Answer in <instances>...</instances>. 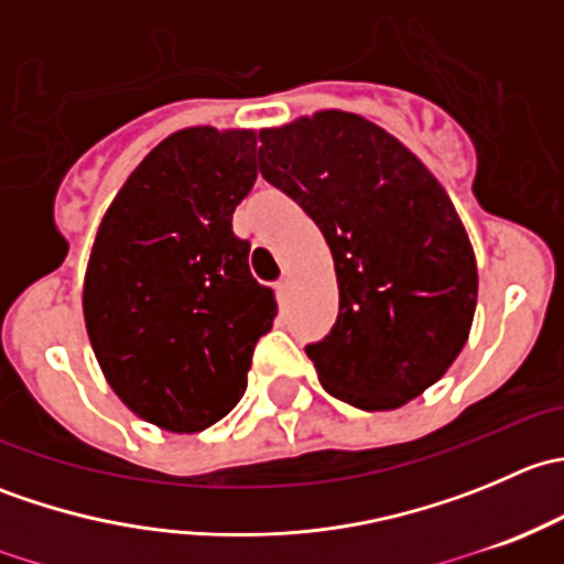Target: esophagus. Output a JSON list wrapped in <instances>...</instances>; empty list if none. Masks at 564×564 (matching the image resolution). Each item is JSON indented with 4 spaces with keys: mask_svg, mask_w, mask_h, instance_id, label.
I'll return each instance as SVG.
<instances>
[{
    "mask_svg": "<svg viewBox=\"0 0 564 564\" xmlns=\"http://www.w3.org/2000/svg\"><path fill=\"white\" fill-rule=\"evenodd\" d=\"M289 289H292V272H283L281 281H278V292L289 294Z\"/></svg>",
    "mask_w": 564,
    "mask_h": 564,
    "instance_id": "esophagus-1",
    "label": "esophagus"
}]
</instances>
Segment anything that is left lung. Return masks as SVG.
I'll return each instance as SVG.
<instances>
[{
    "instance_id": "1",
    "label": "left lung",
    "mask_w": 564,
    "mask_h": 564,
    "mask_svg": "<svg viewBox=\"0 0 564 564\" xmlns=\"http://www.w3.org/2000/svg\"><path fill=\"white\" fill-rule=\"evenodd\" d=\"M259 172L322 229L338 318L305 346L329 395L398 409L440 382L469 338L477 264L436 176L388 130L318 111L259 133Z\"/></svg>"
}]
</instances>
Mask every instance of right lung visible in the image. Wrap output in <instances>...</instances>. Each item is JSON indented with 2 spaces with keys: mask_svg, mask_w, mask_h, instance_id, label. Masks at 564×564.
I'll use <instances>...</instances> for the list:
<instances>
[{
  "mask_svg": "<svg viewBox=\"0 0 564 564\" xmlns=\"http://www.w3.org/2000/svg\"><path fill=\"white\" fill-rule=\"evenodd\" d=\"M256 182L253 130L187 128L139 163L104 215L84 318L108 384L147 423L209 429L248 388L275 294L231 215Z\"/></svg>",
  "mask_w": 564,
  "mask_h": 564,
  "instance_id": "1",
  "label": "right lung"
}]
</instances>
